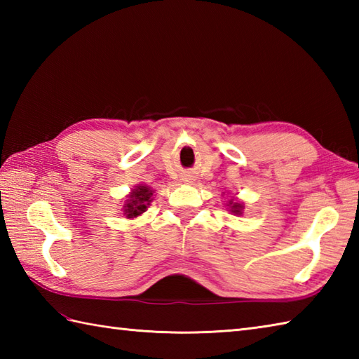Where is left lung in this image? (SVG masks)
Listing matches in <instances>:
<instances>
[{
  "mask_svg": "<svg viewBox=\"0 0 359 359\" xmlns=\"http://www.w3.org/2000/svg\"><path fill=\"white\" fill-rule=\"evenodd\" d=\"M226 207L230 208L231 212H234V215L241 216L242 215V210H243V203H239V202H234L233 199L226 203Z\"/></svg>",
  "mask_w": 359,
  "mask_h": 359,
  "instance_id": "1",
  "label": "left lung"
}]
</instances>
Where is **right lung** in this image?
Masks as SVG:
<instances>
[{
  "mask_svg": "<svg viewBox=\"0 0 359 359\" xmlns=\"http://www.w3.org/2000/svg\"><path fill=\"white\" fill-rule=\"evenodd\" d=\"M152 193L154 191L147 185L134 187L123 203V215L126 219H134L147 211L148 205L152 202Z\"/></svg>",
  "mask_w": 359,
  "mask_h": 359,
  "instance_id": "obj_1",
  "label": "right lung"
}]
</instances>
